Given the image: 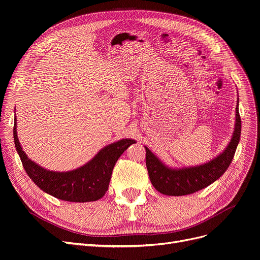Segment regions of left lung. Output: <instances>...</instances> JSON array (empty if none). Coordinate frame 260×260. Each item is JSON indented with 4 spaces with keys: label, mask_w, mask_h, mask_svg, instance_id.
I'll list each match as a JSON object with an SVG mask.
<instances>
[{
    "label": "left lung",
    "mask_w": 260,
    "mask_h": 260,
    "mask_svg": "<svg viewBox=\"0 0 260 260\" xmlns=\"http://www.w3.org/2000/svg\"><path fill=\"white\" fill-rule=\"evenodd\" d=\"M238 103L237 99L235 125L229 144L219 155L206 163L194 167L172 168L162 162L147 146H144L149 179L158 192L168 196L189 195L220 178L233 160L240 140L241 120Z\"/></svg>",
    "instance_id": "left-lung-1"
}]
</instances>
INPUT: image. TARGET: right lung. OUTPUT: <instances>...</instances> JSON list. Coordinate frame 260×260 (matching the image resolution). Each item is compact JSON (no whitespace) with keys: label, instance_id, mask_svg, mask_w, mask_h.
Listing matches in <instances>:
<instances>
[{"label":"right lung","instance_id":"1","mask_svg":"<svg viewBox=\"0 0 260 260\" xmlns=\"http://www.w3.org/2000/svg\"><path fill=\"white\" fill-rule=\"evenodd\" d=\"M13 139L29 178L43 192L71 202H88L102 198L108 189L117 160L129 145L136 143L134 139H121L104 146L92 159L78 169L54 172L42 168L27 157L17 135V116L13 126Z\"/></svg>","mask_w":260,"mask_h":260}]
</instances>
